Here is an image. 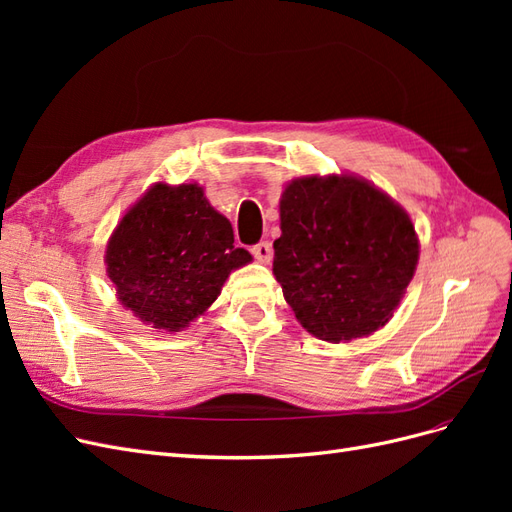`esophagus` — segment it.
<instances>
[{
    "mask_svg": "<svg viewBox=\"0 0 512 512\" xmlns=\"http://www.w3.org/2000/svg\"><path fill=\"white\" fill-rule=\"evenodd\" d=\"M252 254L258 262H265V265H267V262H271V258H273V247L267 241H260L252 247Z\"/></svg>",
    "mask_w": 512,
    "mask_h": 512,
    "instance_id": "esophagus-1",
    "label": "esophagus"
}]
</instances>
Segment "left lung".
I'll list each match as a JSON object with an SVG mask.
<instances>
[{"instance_id": "8db88e82", "label": "left lung", "mask_w": 512, "mask_h": 512, "mask_svg": "<svg viewBox=\"0 0 512 512\" xmlns=\"http://www.w3.org/2000/svg\"><path fill=\"white\" fill-rule=\"evenodd\" d=\"M273 275L322 342H350L393 318L418 265L410 215L354 175L292 179L280 200Z\"/></svg>"}]
</instances>
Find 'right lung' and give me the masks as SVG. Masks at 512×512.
Returning a JSON list of instances; mask_svg holds the SVG:
<instances>
[{"instance_id": "add662e5", "label": "right lung", "mask_w": 512, "mask_h": 512, "mask_svg": "<svg viewBox=\"0 0 512 512\" xmlns=\"http://www.w3.org/2000/svg\"><path fill=\"white\" fill-rule=\"evenodd\" d=\"M119 303L153 329L181 331L252 262L198 183H156L126 211L106 245Z\"/></svg>"}]
</instances>
